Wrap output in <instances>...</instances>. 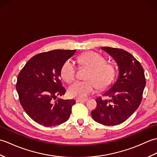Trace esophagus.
Returning a JSON list of instances; mask_svg holds the SVG:
<instances>
[{"label": "esophagus", "instance_id": "esophagus-1", "mask_svg": "<svg viewBox=\"0 0 157 157\" xmlns=\"http://www.w3.org/2000/svg\"><path fill=\"white\" fill-rule=\"evenodd\" d=\"M77 102H87L88 101V99L87 98H85V99H82V98H78L76 100Z\"/></svg>", "mask_w": 157, "mask_h": 157}]
</instances>
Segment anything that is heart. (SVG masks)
I'll list each match as a JSON object with an SVG mask.
<instances>
[{
    "label": "heart",
    "mask_w": 157,
    "mask_h": 157,
    "mask_svg": "<svg viewBox=\"0 0 157 157\" xmlns=\"http://www.w3.org/2000/svg\"><path fill=\"white\" fill-rule=\"evenodd\" d=\"M79 64L89 69L86 82H76L69 88L71 97L84 98L94 93L97 88L104 89L111 84L115 74V68L111 63L95 52H86L78 57ZM61 76L64 80L71 83L75 80L76 67L74 63L66 61L61 69Z\"/></svg>",
    "instance_id": "heart-1"
}]
</instances>
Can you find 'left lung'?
<instances>
[{
    "label": "left lung",
    "mask_w": 157,
    "mask_h": 157,
    "mask_svg": "<svg viewBox=\"0 0 157 157\" xmlns=\"http://www.w3.org/2000/svg\"><path fill=\"white\" fill-rule=\"evenodd\" d=\"M102 50L115 60L119 77L114 85L102 94L111 99L96 98L97 106L91 115L101 124L116 125L126 121L140 105L146 86L144 71L138 60L125 50L109 46Z\"/></svg>",
    "instance_id": "1"
}]
</instances>
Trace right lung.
<instances>
[{
    "label": "right lung",
    "instance_id": "right-lung-1",
    "mask_svg": "<svg viewBox=\"0 0 157 157\" xmlns=\"http://www.w3.org/2000/svg\"><path fill=\"white\" fill-rule=\"evenodd\" d=\"M76 50H53L32 57L19 72L16 84L19 102L32 119L46 127L67 121L75 100L57 98L65 89L61 69Z\"/></svg>",
    "mask_w": 157,
    "mask_h": 157
}]
</instances>
